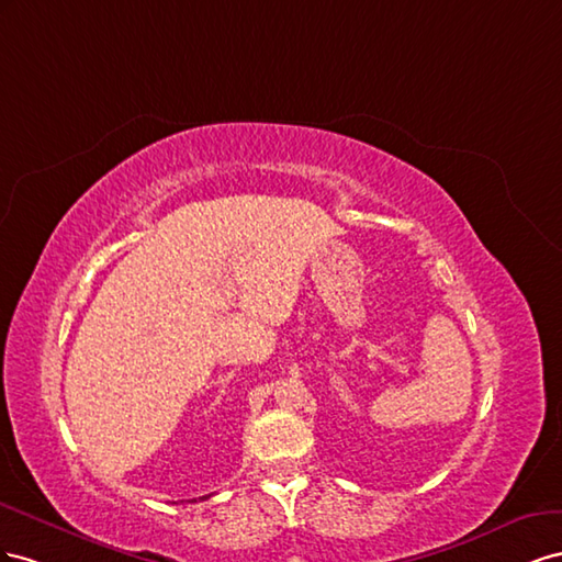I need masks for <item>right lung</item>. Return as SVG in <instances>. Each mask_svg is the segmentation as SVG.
I'll list each match as a JSON object with an SVG mask.
<instances>
[{
    "label": "right lung",
    "mask_w": 562,
    "mask_h": 562,
    "mask_svg": "<svg viewBox=\"0 0 562 562\" xmlns=\"http://www.w3.org/2000/svg\"><path fill=\"white\" fill-rule=\"evenodd\" d=\"M202 499H206V496H202Z\"/></svg>",
    "instance_id": "right-lung-1"
}]
</instances>
